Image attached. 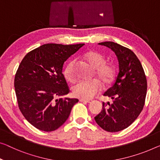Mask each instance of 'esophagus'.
Returning <instances> with one entry per match:
<instances>
[{"label":"esophagus","mask_w":160,"mask_h":160,"mask_svg":"<svg viewBox=\"0 0 160 160\" xmlns=\"http://www.w3.org/2000/svg\"><path fill=\"white\" fill-rule=\"evenodd\" d=\"M80 102H83V103H90V102H91L92 101H91V100L80 99Z\"/></svg>","instance_id":"esophagus-1"}]
</instances>
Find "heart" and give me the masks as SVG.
<instances>
[{
  "label": "heart",
  "instance_id": "heart-1",
  "mask_svg": "<svg viewBox=\"0 0 160 160\" xmlns=\"http://www.w3.org/2000/svg\"><path fill=\"white\" fill-rule=\"evenodd\" d=\"M83 57L89 65L95 69V74L104 85H110L115 79L116 70L111 64L106 63L103 54L94 50L88 51ZM75 61L71 60L67 64L64 70V77L69 82H74L75 75L74 72ZM101 89V83L97 80L91 81H79L72 87V92L75 97L82 99H90L94 97Z\"/></svg>",
  "mask_w": 160,
  "mask_h": 160
}]
</instances>
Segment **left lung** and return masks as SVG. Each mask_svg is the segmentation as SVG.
Instances as JSON below:
<instances>
[{
    "label": "left lung",
    "instance_id": "8db88e82",
    "mask_svg": "<svg viewBox=\"0 0 160 160\" xmlns=\"http://www.w3.org/2000/svg\"><path fill=\"white\" fill-rule=\"evenodd\" d=\"M99 44L115 52L119 72L113 86L103 94L111 98L113 103L103 102V110L95 120L106 132H120L132 124L143 110L147 90V77L139 59L132 50L113 42Z\"/></svg>",
    "mask_w": 160,
    "mask_h": 160
}]
</instances>
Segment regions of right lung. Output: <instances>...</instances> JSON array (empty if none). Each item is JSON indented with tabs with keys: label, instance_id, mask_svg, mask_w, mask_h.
<instances>
[{
	"label": "right lung",
	"instance_id": "obj_1",
	"mask_svg": "<svg viewBox=\"0 0 160 160\" xmlns=\"http://www.w3.org/2000/svg\"><path fill=\"white\" fill-rule=\"evenodd\" d=\"M84 44H46L26 54L14 78L18 106L32 126L52 132L68 118L77 98L57 97L70 92L62 74L64 62Z\"/></svg>",
	"mask_w": 160,
	"mask_h": 160
}]
</instances>
